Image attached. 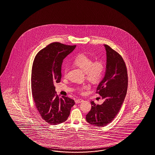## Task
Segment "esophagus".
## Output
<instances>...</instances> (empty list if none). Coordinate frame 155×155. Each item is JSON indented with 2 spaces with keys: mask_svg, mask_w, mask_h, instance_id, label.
<instances>
[{
  "mask_svg": "<svg viewBox=\"0 0 155 155\" xmlns=\"http://www.w3.org/2000/svg\"><path fill=\"white\" fill-rule=\"evenodd\" d=\"M83 101H84L83 100L81 99H79L75 100V103H76V104H78V103H82V102Z\"/></svg>",
  "mask_w": 155,
  "mask_h": 155,
  "instance_id": "esophagus-1",
  "label": "esophagus"
}]
</instances>
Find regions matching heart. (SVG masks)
<instances>
[{
	"instance_id": "b5f03b06",
	"label": "heart",
	"mask_w": 155,
	"mask_h": 155,
	"mask_svg": "<svg viewBox=\"0 0 155 155\" xmlns=\"http://www.w3.org/2000/svg\"><path fill=\"white\" fill-rule=\"evenodd\" d=\"M74 64L85 72L87 80L93 83L99 82L104 73V66L102 62H94L92 58L84 54L77 56L74 61ZM68 71V68L64 67L63 72L64 77L66 76ZM86 88L87 86L84 85L80 87L79 90L83 91Z\"/></svg>"
}]
</instances>
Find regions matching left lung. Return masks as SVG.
Returning a JSON list of instances; mask_svg holds the SVG:
<instances>
[{"mask_svg": "<svg viewBox=\"0 0 155 155\" xmlns=\"http://www.w3.org/2000/svg\"><path fill=\"white\" fill-rule=\"evenodd\" d=\"M106 51L104 76L97 87L104 100L101 104L91 101L92 108L86 115L88 123L95 126H105L111 123L119 111L127 89V73L122 56L111 48L104 44Z\"/></svg>", "mask_w": 155, "mask_h": 155, "instance_id": "8db88e82", "label": "left lung"}]
</instances>
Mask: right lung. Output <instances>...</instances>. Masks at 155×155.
I'll list each match as a JSON object with an SVG mask.
<instances>
[{"instance_id":"right-lung-1","label":"right lung","mask_w":155,"mask_h":155,"mask_svg":"<svg viewBox=\"0 0 155 155\" xmlns=\"http://www.w3.org/2000/svg\"><path fill=\"white\" fill-rule=\"evenodd\" d=\"M76 45L53 43L40 51L32 66L31 92L37 111L50 124L65 122L74 100L56 94L55 84L61 82L63 59L73 51Z\"/></svg>"}]
</instances>
